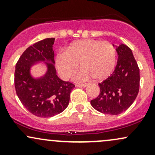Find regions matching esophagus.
Returning <instances> with one entry per match:
<instances>
[{
	"label": "esophagus",
	"mask_w": 155,
	"mask_h": 155,
	"mask_svg": "<svg viewBox=\"0 0 155 155\" xmlns=\"http://www.w3.org/2000/svg\"><path fill=\"white\" fill-rule=\"evenodd\" d=\"M76 86L78 87H86L87 86V84H76Z\"/></svg>",
	"instance_id": "34e87169"
}]
</instances>
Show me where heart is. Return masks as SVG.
<instances>
[{
  "mask_svg": "<svg viewBox=\"0 0 155 155\" xmlns=\"http://www.w3.org/2000/svg\"><path fill=\"white\" fill-rule=\"evenodd\" d=\"M117 63L116 49L108 41L81 39L73 42L66 50L58 51L55 65L63 79H68L77 70L80 64L84 78L92 77L102 81L113 72Z\"/></svg>",
  "mask_w": 155,
  "mask_h": 155,
  "instance_id": "1",
  "label": "heart"
}]
</instances>
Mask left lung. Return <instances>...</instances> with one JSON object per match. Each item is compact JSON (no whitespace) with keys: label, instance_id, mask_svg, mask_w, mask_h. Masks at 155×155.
<instances>
[{"label":"left lung","instance_id":"1","mask_svg":"<svg viewBox=\"0 0 155 155\" xmlns=\"http://www.w3.org/2000/svg\"><path fill=\"white\" fill-rule=\"evenodd\" d=\"M116 51L118 59L114 71L98 84L100 94L90 101L95 110L106 114L117 115L126 111L139 91V68L132 50L122 44L116 46Z\"/></svg>","mask_w":155,"mask_h":155}]
</instances>
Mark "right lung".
I'll list each match as a JSON object with an SVG mask.
<instances>
[{"mask_svg":"<svg viewBox=\"0 0 155 155\" xmlns=\"http://www.w3.org/2000/svg\"><path fill=\"white\" fill-rule=\"evenodd\" d=\"M54 38L40 41L26 49L15 67V85L17 95L28 111L38 117H51L63 112L68 106L70 94L75 85L60 79L54 67ZM44 62L47 71L35 78L31 68Z\"/></svg>","mask_w":155,"mask_h":155,"instance_id":"obj_1","label":"right lung"}]
</instances>
